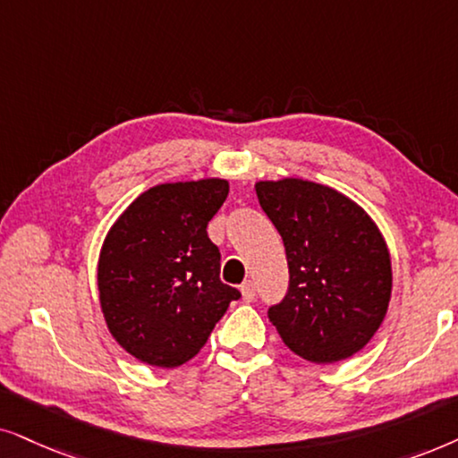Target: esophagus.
I'll list each match as a JSON object with an SVG mask.
<instances>
[{"label":"esophagus","instance_id":"34e87169","mask_svg":"<svg viewBox=\"0 0 458 458\" xmlns=\"http://www.w3.org/2000/svg\"><path fill=\"white\" fill-rule=\"evenodd\" d=\"M241 295H242V300H245L247 303L255 300V286H253L251 280H245V283L241 284Z\"/></svg>","mask_w":458,"mask_h":458}]
</instances>
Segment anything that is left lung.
<instances>
[{
    "label": "left lung",
    "mask_w": 458,
    "mask_h": 458,
    "mask_svg": "<svg viewBox=\"0 0 458 458\" xmlns=\"http://www.w3.org/2000/svg\"><path fill=\"white\" fill-rule=\"evenodd\" d=\"M255 192L289 261V293L267 312L280 339L314 364L358 353L392 300V258L379 225L356 200L318 182L259 180Z\"/></svg>",
    "instance_id": "obj_1"
}]
</instances>
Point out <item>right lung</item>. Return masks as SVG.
Here are the masks:
<instances>
[{"mask_svg": "<svg viewBox=\"0 0 458 458\" xmlns=\"http://www.w3.org/2000/svg\"><path fill=\"white\" fill-rule=\"evenodd\" d=\"M228 192L224 178L157 184L131 200L106 233L98 300L108 333L136 360L182 367L241 297L219 280V251L207 236Z\"/></svg>", "mask_w": 458, "mask_h": 458, "instance_id": "right-lung-1", "label": "right lung"}]
</instances>
